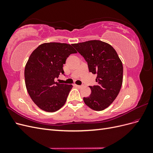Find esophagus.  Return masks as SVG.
I'll return each mask as SVG.
<instances>
[{"label":"esophagus","mask_w":153,"mask_h":153,"mask_svg":"<svg viewBox=\"0 0 153 153\" xmlns=\"http://www.w3.org/2000/svg\"><path fill=\"white\" fill-rule=\"evenodd\" d=\"M75 86H76V87H78V88H82V85H76V84H75Z\"/></svg>","instance_id":"1"}]
</instances>
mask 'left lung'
I'll return each instance as SVG.
<instances>
[{
  "instance_id": "8db88e82",
  "label": "left lung",
  "mask_w": 153,
  "mask_h": 153,
  "mask_svg": "<svg viewBox=\"0 0 153 153\" xmlns=\"http://www.w3.org/2000/svg\"><path fill=\"white\" fill-rule=\"evenodd\" d=\"M88 64L89 72L96 74L97 85L89 86L91 94L84 98L91 109L101 111L112 104L121 90L123 78V63L110 45L100 40L72 44Z\"/></svg>"
}]
</instances>
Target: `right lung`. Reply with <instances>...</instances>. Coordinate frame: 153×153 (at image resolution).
Returning a JSON list of instances; mask_svg holds the SVG:
<instances>
[{"mask_svg":"<svg viewBox=\"0 0 153 153\" xmlns=\"http://www.w3.org/2000/svg\"><path fill=\"white\" fill-rule=\"evenodd\" d=\"M77 53L71 45L61 43H45L36 48L25 68L27 92L38 107L48 112L59 110L65 104L72 85L55 82L64 74L63 64L71 53Z\"/></svg>","mask_w":153,"mask_h":153,"instance_id":"1","label":"right lung"}]
</instances>
